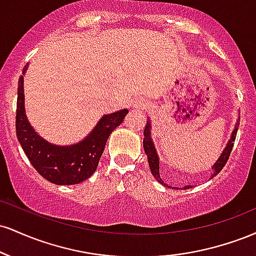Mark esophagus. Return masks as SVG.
Masks as SVG:
<instances>
[{"instance_id":"esophagus-1","label":"esophagus","mask_w":256,"mask_h":256,"mask_svg":"<svg viewBox=\"0 0 256 256\" xmlns=\"http://www.w3.org/2000/svg\"><path fill=\"white\" fill-rule=\"evenodd\" d=\"M146 104V102L143 98H137L136 101L132 102V106H134V108H142V107H144Z\"/></svg>"}]
</instances>
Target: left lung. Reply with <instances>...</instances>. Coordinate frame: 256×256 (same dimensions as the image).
<instances>
[{
	"label": "left lung",
	"mask_w": 256,
	"mask_h": 256,
	"mask_svg": "<svg viewBox=\"0 0 256 256\" xmlns=\"http://www.w3.org/2000/svg\"><path fill=\"white\" fill-rule=\"evenodd\" d=\"M238 120H237L236 125H234V130L232 131V134H231V138L228 140V144H226L225 149L222 150V155H220L218 160H216V162L213 165V173H212V177H216L218 173L222 171V168H224L225 164L228 162V156H230L231 154V150H232V146H234V138H236V134H237V128H238ZM150 128H152V125H150V120H148L146 122V128H144V138H143V146H144V152L146 154V156H148V162H149V167H150V171H152V174L154 176V178L156 179L158 183H161L162 185H165L167 188H171L170 185H167L166 183H164V180L161 179L160 177V172H158V152H156V149H155L154 146V143H152V136H150ZM190 185H186V186H184V189H189Z\"/></svg>",
	"instance_id": "left-lung-1"
}]
</instances>
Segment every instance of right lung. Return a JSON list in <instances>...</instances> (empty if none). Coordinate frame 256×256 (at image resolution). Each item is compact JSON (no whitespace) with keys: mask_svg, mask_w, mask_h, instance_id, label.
<instances>
[{"mask_svg":"<svg viewBox=\"0 0 256 256\" xmlns=\"http://www.w3.org/2000/svg\"><path fill=\"white\" fill-rule=\"evenodd\" d=\"M28 66V64H25L22 74ZM128 113V110H122L106 114L94 130L77 144L66 146L52 144L34 130L26 118L24 76L20 77L18 83L16 118L18 140L34 170L46 180L58 185L78 184L91 177L98 168L108 137L116 126L122 124Z\"/></svg>","mask_w":256,"mask_h":256,"instance_id":"add662e5","label":"right lung"}]
</instances>
